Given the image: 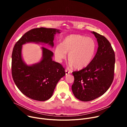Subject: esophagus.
<instances>
[{
    "mask_svg": "<svg viewBox=\"0 0 127 127\" xmlns=\"http://www.w3.org/2000/svg\"><path fill=\"white\" fill-rule=\"evenodd\" d=\"M70 73V71H69L68 70H65V74L66 75H68Z\"/></svg>",
    "mask_w": 127,
    "mask_h": 127,
    "instance_id": "esophagus-1",
    "label": "esophagus"
}]
</instances>
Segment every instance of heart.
Here are the masks:
<instances>
[{"label":"heart","instance_id":"heart-1","mask_svg":"<svg viewBox=\"0 0 127 127\" xmlns=\"http://www.w3.org/2000/svg\"><path fill=\"white\" fill-rule=\"evenodd\" d=\"M96 48L93 38L80 34H70L63 39L61 45L56 47L54 55L56 61L61 63L68 54L70 65L76 69H82L92 61Z\"/></svg>","mask_w":127,"mask_h":127}]
</instances>
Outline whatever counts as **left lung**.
I'll use <instances>...</instances> for the list:
<instances>
[{
	"label": "left lung",
	"instance_id": "1",
	"mask_svg": "<svg viewBox=\"0 0 127 127\" xmlns=\"http://www.w3.org/2000/svg\"><path fill=\"white\" fill-rule=\"evenodd\" d=\"M92 33L98 43L95 55L85 68L72 72L74 77L72 92L83 101H91L103 95L114 79L115 55L113 48L104 36L95 32Z\"/></svg>",
	"mask_w": 127,
	"mask_h": 127
}]
</instances>
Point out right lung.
I'll return each mask as SVG.
<instances>
[{"instance_id": "obj_1", "label": "right lung", "mask_w": 127, "mask_h": 127, "mask_svg": "<svg viewBox=\"0 0 127 127\" xmlns=\"http://www.w3.org/2000/svg\"><path fill=\"white\" fill-rule=\"evenodd\" d=\"M61 33L56 29L40 28L25 33L14 45L12 53L11 71L13 81L20 91L35 100L45 101L53 95L60 79L65 75L62 66L53 60V53L41 47V60L27 65L22 57V46L27 43L47 44L53 48L55 35Z\"/></svg>"}]
</instances>
